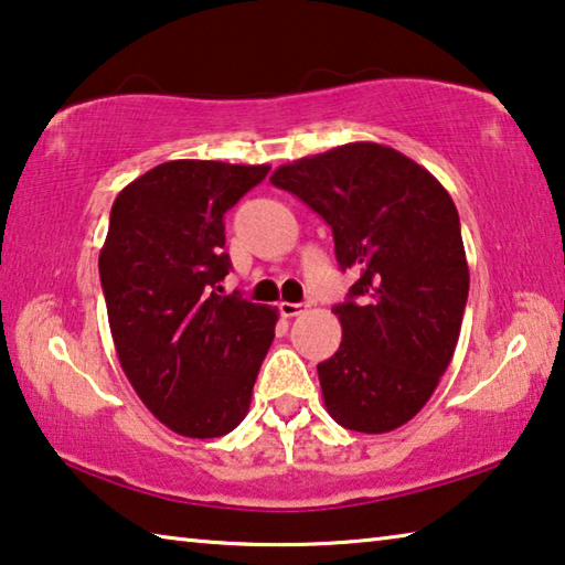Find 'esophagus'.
I'll use <instances>...</instances> for the list:
<instances>
[{
  "mask_svg": "<svg viewBox=\"0 0 565 565\" xmlns=\"http://www.w3.org/2000/svg\"><path fill=\"white\" fill-rule=\"evenodd\" d=\"M279 311H281V317H284V319H294V317H299V313H303V311H306V303L281 301V303H279Z\"/></svg>",
  "mask_w": 565,
  "mask_h": 565,
  "instance_id": "1",
  "label": "esophagus"
}]
</instances>
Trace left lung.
Segmentation results:
<instances>
[{
	"mask_svg": "<svg viewBox=\"0 0 565 565\" xmlns=\"http://www.w3.org/2000/svg\"><path fill=\"white\" fill-rule=\"evenodd\" d=\"M271 184L331 226L339 266L356 274L331 309L341 347L317 366L329 416L359 434L394 431L431 398L461 333L468 262L454 199L374 141L296 159Z\"/></svg>",
	"mask_w": 565,
	"mask_h": 565,
	"instance_id": "1",
	"label": "left lung"
}]
</instances>
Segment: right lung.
Returning <instances> with one entry per match:
<instances>
[{
  "instance_id": "1",
  "label": "right lung",
  "mask_w": 565,
  "mask_h": 565,
  "mask_svg": "<svg viewBox=\"0 0 565 565\" xmlns=\"http://www.w3.org/2000/svg\"><path fill=\"white\" fill-rule=\"evenodd\" d=\"M271 167L177 159L114 199L99 252L109 329L129 384L161 424L216 438L242 424L279 311L222 296L224 214Z\"/></svg>"
}]
</instances>
